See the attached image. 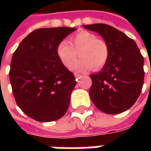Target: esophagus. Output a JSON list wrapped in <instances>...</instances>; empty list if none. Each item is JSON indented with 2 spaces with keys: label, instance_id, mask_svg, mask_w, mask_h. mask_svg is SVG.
Segmentation results:
<instances>
[{
  "label": "esophagus",
  "instance_id": "esophagus-1",
  "mask_svg": "<svg viewBox=\"0 0 151 151\" xmlns=\"http://www.w3.org/2000/svg\"><path fill=\"white\" fill-rule=\"evenodd\" d=\"M74 76H75V78H77V79H79V78H81V75L78 74V73H74Z\"/></svg>",
  "mask_w": 151,
  "mask_h": 151
}]
</instances>
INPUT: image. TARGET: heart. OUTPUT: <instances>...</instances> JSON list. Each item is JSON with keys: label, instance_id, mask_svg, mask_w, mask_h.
I'll return each instance as SVG.
<instances>
[{"label": "heart", "instance_id": "heart-1", "mask_svg": "<svg viewBox=\"0 0 151 151\" xmlns=\"http://www.w3.org/2000/svg\"><path fill=\"white\" fill-rule=\"evenodd\" d=\"M81 59L75 64L77 52ZM57 56L65 67L78 71H87L93 67L95 70L103 68L110 57L109 46L96 34L81 30L70 37V42L60 41L56 48Z\"/></svg>", "mask_w": 151, "mask_h": 151}]
</instances>
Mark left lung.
Segmentation results:
<instances>
[{"label": "left lung", "instance_id": "8db88e82", "mask_svg": "<svg viewBox=\"0 0 151 151\" xmlns=\"http://www.w3.org/2000/svg\"><path fill=\"white\" fill-rule=\"evenodd\" d=\"M84 28L98 33L110 48L106 64L99 72L90 75L91 100L108 114L129 110L139 96L144 81V60L137 45L109 25H85Z\"/></svg>", "mask_w": 151, "mask_h": 151}]
</instances>
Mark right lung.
<instances>
[{"mask_svg":"<svg viewBox=\"0 0 151 151\" xmlns=\"http://www.w3.org/2000/svg\"><path fill=\"white\" fill-rule=\"evenodd\" d=\"M71 27L41 28L31 32L13 53L9 78L18 106L35 121L61 118L67 111L74 75L62 64L57 45Z\"/></svg>","mask_w":151,"mask_h":151,"instance_id":"obj_1","label":"right lung"}]
</instances>
